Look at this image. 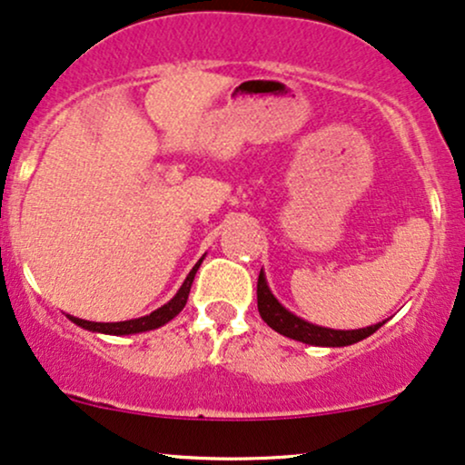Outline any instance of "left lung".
Listing matches in <instances>:
<instances>
[{
    "mask_svg": "<svg viewBox=\"0 0 465 465\" xmlns=\"http://www.w3.org/2000/svg\"><path fill=\"white\" fill-rule=\"evenodd\" d=\"M257 309H260L262 320L272 331L283 334V337L302 341V343L322 345V348H343V345L358 343V341L367 339L369 334H373L384 324V322H380V324L358 328V331H332V328L311 324V322L293 315L292 311H287L283 304L276 301L274 293L270 292L266 283L263 270L260 272V279H257Z\"/></svg>",
    "mask_w": 465,
    "mask_h": 465,
    "instance_id": "left-lung-1",
    "label": "left lung"
}]
</instances>
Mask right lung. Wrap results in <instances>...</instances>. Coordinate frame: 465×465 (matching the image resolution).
Segmentation results:
<instances>
[{
    "instance_id": "1",
    "label": "right lung",
    "mask_w": 465,
    "mask_h": 465,
    "mask_svg": "<svg viewBox=\"0 0 465 465\" xmlns=\"http://www.w3.org/2000/svg\"><path fill=\"white\" fill-rule=\"evenodd\" d=\"M199 266H202V260H199L195 266H193L189 276H186L184 283H182L178 293H175L172 301H169L167 304H163L161 309L152 311L150 315L137 317V320H126V322H107V324H104V322L79 320V317H73V315H68V320L74 322L76 326L85 328V331L103 332V334H137V332H145V331H154V328H161V326L167 324V322H172L173 317L178 315L182 309H184L186 301H189L193 279H195Z\"/></svg>"
}]
</instances>
